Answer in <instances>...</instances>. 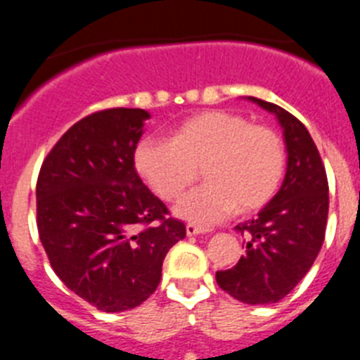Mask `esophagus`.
Masks as SVG:
<instances>
[{
    "label": "esophagus",
    "instance_id": "1",
    "mask_svg": "<svg viewBox=\"0 0 360 360\" xmlns=\"http://www.w3.org/2000/svg\"><path fill=\"white\" fill-rule=\"evenodd\" d=\"M186 232H187V236H196V234H203V232H209V229L198 227V225H195V224H187L186 225Z\"/></svg>",
    "mask_w": 360,
    "mask_h": 360
}]
</instances>
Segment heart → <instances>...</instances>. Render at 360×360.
<instances>
[{"mask_svg": "<svg viewBox=\"0 0 360 360\" xmlns=\"http://www.w3.org/2000/svg\"><path fill=\"white\" fill-rule=\"evenodd\" d=\"M287 151L269 126L224 110L203 111L174 126L169 141L146 139L135 149V169L162 200H180L176 214L214 224L232 211L249 214L274 198L285 176Z\"/></svg>", "mask_w": 360, "mask_h": 360, "instance_id": "heart-1", "label": "heart"}]
</instances>
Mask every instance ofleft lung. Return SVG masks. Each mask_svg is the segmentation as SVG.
<instances>
[{
    "mask_svg": "<svg viewBox=\"0 0 360 360\" xmlns=\"http://www.w3.org/2000/svg\"><path fill=\"white\" fill-rule=\"evenodd\" d=\"M249 101L279 120L287 144V174L256 218L236 225L247 250L236 266L216 272V283L241 303L272 304L294 290L323 247L328 180L304 124L276 104L256 97Z\"/></svg>",
    "mask_w": 360,
    "mask_h": 360,
    "instance_id": "obj_1",
    "label": "left lung"
}]
</instances>
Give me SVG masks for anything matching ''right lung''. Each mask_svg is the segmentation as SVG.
<instances>
[{
  "instance_id": "obj_1",
  "label": "right lung",
  "mask_w": 360,
  "mask_h": 360,
  "mask_svg": "<svg viewBox=\"0 0 360 360\" xmlns=\"http://www.w3.org/2000/svg\"><path fill=\"white\" fill-rule=\"evenodd\" d=\"M149 113L111 108L75 122L37 178V231L53 272L103 311L142 304L186 225L142 184L135 149Z\"/></svg>"
}]
</instances>
